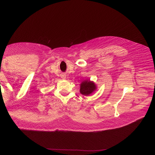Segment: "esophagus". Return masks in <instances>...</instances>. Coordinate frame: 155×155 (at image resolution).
<instances>
[{
	"label": "esophagus",
	"mask_w": 155,
	"mask_h": 155,
	"mask_svg": "<svg viewBox=\"0 0 155 155\" xmlns=\"http://www.w3.org/2000/svg\"><path fill=\"white\" fill-rule=\"evenodd\" d=\"M62 78H65V76H63Z\"/></svg>",
	"instance_id": "1"
}]
</instances>
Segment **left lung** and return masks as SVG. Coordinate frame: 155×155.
Wrapping results in <instances>:
<instances>
[{
	"label": "left lung",
	"instance_id": "left-lung-1",
	"mask_svg": "<svg viewBox=\"0 0 155 155\" xmlns=\"http://www.w3.org/2000/svg\"><path fill=\"white\" fill-rule=\"evenodd\" d=\"M96 90V85L93 82L85 80L81 83L80 86V92L83 95L88 96Z\"/></svg>",
	"mask_w": 155,
	"mask_h": 155
}]
</instances>
